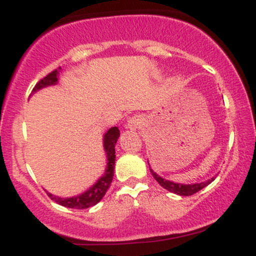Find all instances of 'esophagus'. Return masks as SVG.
<instances>
[{"label": "esophagus", "instance_id": "34e87169", "mask_svg": "<svg viewBox=\"0 0 256 256\" xmlns=\"http://www.w3.org/2000/svg\"><path fill=\"white\" fill-rule=\"evenodd\" d=\"M140 125H142V118L140 116H134L128 120L125 126L128 130H137V128H140Z\"/></svg>", "mask_w": 256, "mask_h": 256}]
</instances>
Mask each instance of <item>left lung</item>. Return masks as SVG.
<instances>
[{
    "label": "left lung",
    "instance_id": "left-lung-1",
    "mask_svg": "<svg viewBox=\"0 0 256 256\" xmlns=\"http://www.w3.org/2000/svg\"><path fill=\"white\" fill-rule=\"evenodd\" d=\"M148 165H149V161H148ZM149 168H150L152 177L155 178V180H156L158 183L161 185V186L165 188L166 190H168V192H171L173 194H177V195H179V196L194 195V194H196L201 189H204V186H207L208 184H210L214 179H216V177H213L206 182H201V183L182 184V183H177V182H172V180H168V179H166V178L160 177L156 172L152 171V168L150 166H149Z\"/></svg>",
    "mask_w": 256,
    "mask_h": 256
}]
</instances>
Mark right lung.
Here are the masks:
<instances>
[{
  "instance_id": "add662e5",
  "label": "right lung",
  "mask_w": 256,
  "mask_h": 256,
  "mask_svg": "<svg viewBox=\"0 0 256 256\" xmlns=\"http://www.w3.org/2000/svg\"><path fill=\"white\" fill-rule=\"evenodd\" d=\"M60 70L61 67L55 70V71H52V73H49V74L46 76V77H44L42 80L38 82L36 86L32 90L31 95H34L37 91L44 89V88L56 85L58 83ZM119 136L120 131L116 126L110 128V130L104 134V149L106 152V161H107V165H106L104 174H102L95 183L91 185L89 189H86L84 192L79 194V195L72 196V198H60V196L52 195V192H48L46 190L49 198L54 200L56 204L64 206V207L74 208V210H84V208H89L98 204L104 196L108 188L110 186L112 180H113L114 164H116V144Z\"/></svg>"
}]
</instances>
